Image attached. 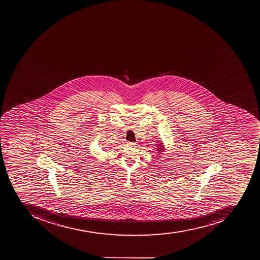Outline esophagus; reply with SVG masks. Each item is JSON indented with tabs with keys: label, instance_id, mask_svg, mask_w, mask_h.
I'll list each match as a JSON object with an SVG mask.
<instances>
[{
	"label": "esophagus",
	"instance_id": "esophagus-1",
	"mask_svg": "<svg viewBox=\"0 0 260 260\" xmlns=\"http://www.w3.org/2000/svg\"><path fill=\"white\" fill-rule=\"evenodd\" d=\"M127 144H128V145H130V146H133V147H134V146L137 145L136 142H128Z\"/></svg>",
	"mask_w": 260,
	"mask_h": 260
}]
</instances>
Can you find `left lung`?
<instances>
[{
	"mask_svg": "<svg viewBox=\"0 0 260 260\" xmlns=\"http://www.w3.org/2000/svg\"><path fill=\"white\" fill-rule=\"evenodd\" d=\"M157 154H161L162 152H164V150H165V148H164V143H162V142H160V143L158 144V146H157ZM157 157H159V155H157Z\"/></svg>",
	"mask_w": 260,
	"mask_h": 260,
	"instance_id": "1",
	"label": "left lung"
}]
</instances>
